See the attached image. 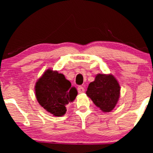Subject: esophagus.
<instances>
[{
  "label": "esophagus",
  "mask_w": 153,
  "mask_h": 153,
  "mask_svg": "<svg viewBox=\"0 0 153 153\" xmlns=\"http://www.w3.org/2000/svg\"><path fill=\"white\" fill-rule=\"evenodd\" d=\"M77 91H78L79 93H84L85 89H84V88H83V87L81 86V85H79V86L77 88Z\"/></svg>",
  "instance_id": "1"
}]
</instances>
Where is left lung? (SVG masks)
<instances>
[{
  "instance_id": "8db88e82",
  "label": "left lung",
  "mask_w": 153,
  "mask_h": 153,
  "mask_svg": "<svg viewBox=\"0 0 153 153\" xmlns=\"http://www.w3.org/2000/svg\"><path fill=\"white\" fill-rule=\"evenodd\" d=\"M120 91V85L114 76L98 74L89 84L86 94L102 111L109 112L118 101Z\"/></svg>"
}]
</instances>
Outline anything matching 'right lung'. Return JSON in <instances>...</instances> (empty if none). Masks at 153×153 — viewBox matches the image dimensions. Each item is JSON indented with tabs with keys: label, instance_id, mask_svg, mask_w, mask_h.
<instances>
[{
	"label": "right lung",
	"instance_id": "right-lung-1",
	"mask_svg": "<svg viewBox=\"0 0 153 153\" xmlns=\"http://www.w3.org/2000/svg\"><path fill=\"white\" fill-rule=\"evenodd\" d=\"M35 95L39 104L55 116L66 112V105L74 100L77 91L62 74L47 70L35 85Z\"/></svg>",
	"mask_w": 153,
	"mask_h": 153
}]
</instances>
